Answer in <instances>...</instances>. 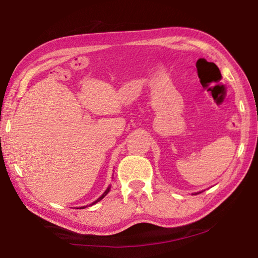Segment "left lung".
<instances>
[{
    "mask_svg": "<svg viewBox=\"0 0 258 258\" xmlns=\"http://www.w3.org/2000/svg\"><path fill=\"white\" fill-rule=\"evenodd\" d=\"M198 194H200V192H198ZM196 195H197V194H196Z\"/></svg>",
    "mask_w": 258,
    "mask_h": 258,
    "instance_id": "obj_1",
    "label": "left lung"
}]
</instances>
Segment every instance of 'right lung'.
<instances>
[{
  "mask_svg": "<svg viewBox=\"0 0 258 258\" xmlns=\"http://www.w3.org/2000/svg\"><path fill=\"white\" fill-rule=\"evenodd\" d=\"M109 191H110V186H108V187H107V190L103 192V195L101 196V197H100V198H98L97 200H95V202H94V203H92V204H91V206H92V205H94V204H97L98 202H100V200H101V199H103L104 197H106V196H107V194H108V192H109ZM81 208H85V207H81Z\"/></svg>",
  "mask_w": 258,
  "mask_h": 258,
  "instance_id": "1",
  "label": "right lung"
}]
</instances>
